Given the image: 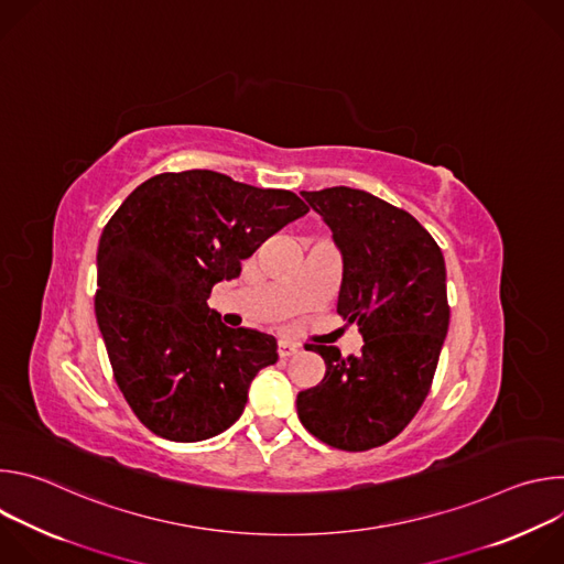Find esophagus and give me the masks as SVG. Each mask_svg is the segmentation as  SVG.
<instances>
[{"mask_svg": "<svg viewBox=\"0 0 564 564\" xmlns=\"http://www.w3.org/2000/svg\"><path fill=\"white\" fill-rule=\"evenodd\" d=\"M299 350V346L296 344H292V341H285V339H281L279 341V346H276V352H279V357L281 359H288L290 355H294Z\"/></svg>", "mask_w": 564, "mask_h": 564, "instance_id": "obj_1", "label": "esophagus"}]
</instances>
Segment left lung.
Segmentation results:
<instances>
[{
    "mask_svg": "<svg viewBox=\"0 0 564 564\" xmlns=\"http://www.w3.org/2000/svg\"><path fill=\"white\" fill-rule=\"evenodd\" d=\"M324 216L344 259L337 312L357 321L361 352L307 344L326 375L296 394L301 424L341 451H370L404 431L431 390L448 333L446 265L435 238L368 192H301Z\"/></svg>",
    "mask_w": 564,
    "mask_h": 564,
    "instance_id": "left-lung-1",
    "label": "left lung"
}]
</instances>
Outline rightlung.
Returning <instances> with one entry per match:
<instances>
[{
  "mask_svg": "<svg viewBox=\"0 0 564 564\" xmlns=\"http://www.w3.org/2000/svg\"><path fill=\"white\" fill-rule=\"evenodd\" d=\"M307 209L288 189L192 170L144 181L109 218L96 318L116 383L151 433L200 442L243 413L252 379L279 359L276 339L227 328L207 299Z\"/></svg>",
  "mask_w": 564,
  "mask_h": 564,
  "instance_id": "add662e5",
  "label": "right lung"
}]
</instances>
